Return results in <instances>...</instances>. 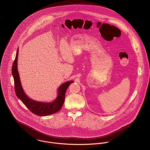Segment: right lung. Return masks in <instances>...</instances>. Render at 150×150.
<instances>
[{
  "instance_id": "obj_1",
  "label": "right lung",
  "mask_w": 150,
  "mask_h": 150,
  "mask_svg": "<svg viewBox=\"0 0 150 150\" xmlns=\"http://www.w3.org/2000/svg\"><path fill=\"white\" fill-rule=\"evenodd\" d=\"M18 55V49L17 50L16 57L11 69L14 81L15 92L17 97L31 112L39 116L51 115L59 111L64 103L66 91L70 84L73 83V81L66 82L60 86L58 89V96L56 99L52 102H40L32 100L25 94L22 87L17 68Z\"/></svg>"
}]
</instances>
